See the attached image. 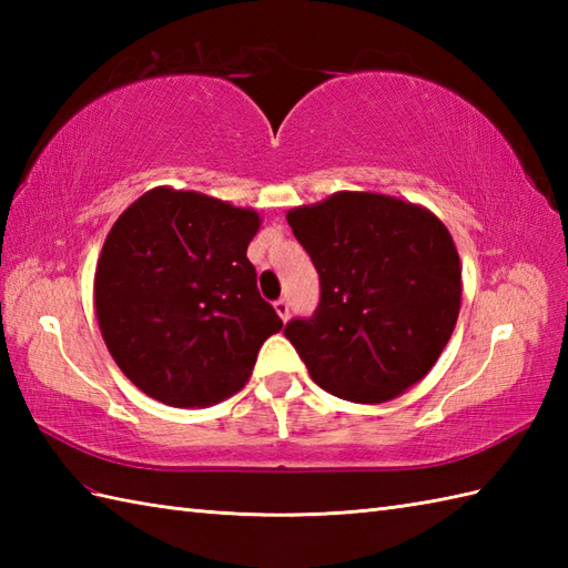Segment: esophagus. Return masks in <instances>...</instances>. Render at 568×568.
Returning a JSON list of instances; mask_svg holds the SVG:
<instances>
[{
    "instance_id": "obj_1",
    "label": "esophagus",
    "mask_w": 568,
    "mask_h": 568,
    "mask_svg": "<svg viewBox=\"0 0 568 568\" xmlns=\"http://www.w3.org/2000/svg\"><path fill=\"white\" fill-rule=\"evenodd\" d=\"M273 307H275L277 315H281V320H283V322H287V317H291V305H287V300H285V297L275 300Z\"/></svg>"
}]
</instances>
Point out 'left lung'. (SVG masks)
<instances>
[{
	"label": "left lung",
	"mask_w": 568,
	"mask_h": 568,
	"mask_svg": "<svg viewBox=\"0 0 568 568\" xmlns=\"http://www.w3.org/2000/svg\"><path fill=\"white\" fill-rule=\"evenodd\" d=\"M320 273V307L285 336L312 381L342 400L378 405L437 364L462 310V261L422 204L334 192L285 214Z\"/></svg>",
	"instance_id": "obj_1"
}]
</instances>
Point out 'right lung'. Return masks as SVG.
I'll use <instances>...</instances> for the list:
<instances>
[{"label":"right lung","instance_id":"right-lung-1","mask_svg":"<svg viewBox=\"0 0 568 568\" xmlns=\"http://www.w3.org/2000/svg\"><path fill=\"white\" fill-rule=\"evenodd\" d=\"M261 214L195 190L153 187L104 239L94 271L102 339L124 376L171 407L244 388L283 320L246 258Z\"/></svg>","mask_w":568,"mask_h":568}]
</instances>
